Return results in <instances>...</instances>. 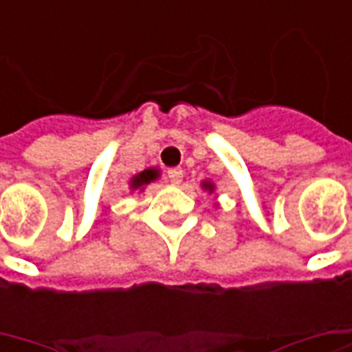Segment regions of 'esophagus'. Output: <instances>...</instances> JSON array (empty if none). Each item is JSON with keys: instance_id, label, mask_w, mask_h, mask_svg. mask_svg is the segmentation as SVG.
<instances>
[{"instance_id": "34e87169", "label": "esophagus", "mask_w": 352, "mask_h": 352, "mask_svg": "<svg viewBox=\"0 0 352 352\" xmlns=\"http://www.w3.org/2000/svg\"><path fill=\"white\" fill-rule=\"evenodd\" d=\"M168 181L171 184L181 183V181H183V169H181V168L168 169Z\"/></svg>"}]
</instances>
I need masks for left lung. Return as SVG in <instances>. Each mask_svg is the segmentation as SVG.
Returning <instances> with one entry per match:
<instances>
[{
	"mask_svg": "<svg viewBox=\"0 0 352 352\" xmlns=\"http://www.w3.org/2000/svg\"><path fill=\"white\" fill-rule=\"evenodd\" d=\"M201 186H204V188H206L207 192H213L214 190V184L211 183V181H206V183L201 184Z\"/></svg>",
	"mask_w": 352,
	"mask_h": 352,
	"instance_id": "obj_1",
	"label": "left lung"
}]
</instances>
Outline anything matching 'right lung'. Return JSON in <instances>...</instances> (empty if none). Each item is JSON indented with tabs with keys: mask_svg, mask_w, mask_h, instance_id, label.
<instances>
[{
	"mask_svg": "<svg viewBox=\"0 0 352 352\" xmlns=\"http://www.w3.org/2000/svg\"><path fill=\"white\" fill-rule=\"evenodd\" d=\"M154 179H158V169L148 168V169H145V171L138 173V175L131 177L130 188H131V190H143L146 184L153 183Z\"/></svg>",
	"mask_w": 352,
	"mask_h": 352,
	"instance_id": "right-lung-1",
	"label": "right lung"
}]
</instances>
